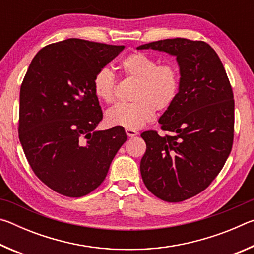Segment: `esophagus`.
I'll return each instance as SVG.
<instances>
[{"label": "esophagus", "mask_w": 254, "mask_h": 254, "mask_svg": "<svg viewBox=\"0 0 254 254\" xmlns=\"http://www.w3.org/2000/svg\"><path fill=\"white\" fill-rule=\"evenodd\" d=\"M126 133H127V135L128 137H134V136H136L137 134H139V132L135 131V130H130V128H127Z\"/></svg>", "instance_id": "1"}]
</instances>
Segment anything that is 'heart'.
<instances>
[{
  "label": "heart",
  "instance_id": "1",
  "mask_svg": "<svg viewBox=\"0 0 254 254\" xmlns=\"http://www.w3.org/2000/svg\"><path fill=\"white\" fill-rule=\"evenodd\" d=\"M128 78L137 81L131 104H118L106 113L112 127L137 130L154 118L156 111L163 112L174 104L180 87L178 67L173 63L159 64L143 53H132L121 62ZM117 80L109 68H102L93 79V91L98 100L112 103L115 98Z\"/></svg>",
  "mask_w": 254,
  "mask_h": 254
}]
</instances>
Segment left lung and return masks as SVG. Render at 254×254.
<instances>
[{"label": "left lung", "instance_id": "obj_1", "mask_svg": "<svg viewBox=\"0 0 254 254\" xmlns=\"http://www.w3.org/2000/svg\"><path fill=\"white\" fill-rule=\"evenodd\" d=\"M136 49L163 51L177 59L178 96L159 123L170 135L145 131L143 183L154 196L177 203L199 194L220 174L234 136L233 92L220 57L208 44L184 38Z\"/></svg>", "mask_w": 254, "mask_h": 254}]
</instances>
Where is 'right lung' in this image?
<instances>
[{"label": "right lung", "mask_w": 254, "mask_h": 254, "mask_svg": "<svg viewBox=\"0 0 254 254\" xmlns=\"http://www.w3.org/2000/svg\"><path fill=\"white\" fill-rule=\"evenodd\" d=\"M123 49L76 38L56 42L34 56L24 76L20 142L37 177L64 196L100 186L127 141L122 127L96 130L103 112L93 91L96 72Z\"/></svg>", "instance_id": "1"}]
</instances>
